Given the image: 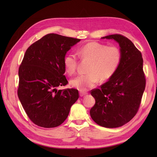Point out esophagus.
Here are the masks:
<instances>
[{"instance_id": "1", "label": "esophagus", "mask_w": 157, "mask_h": 157, "mask_svg": "<svg viewBox=\"0 0 157 157\" xmlns=\"http://www.w3.org/2000/svg\"><path fill=\"white\" fill-rule=\"evenodd\" d=\"M80 96H84V95H86V94H87V92H85V91H81V90H80Z\"/></svg>"}]
</instances>
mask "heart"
Wrapping results in <instances>:
<instances>
[{
	"label": "heart",
	"instance_id": "heart-1",
	"mask_svg": "<svg viewBox=\"0 0 157 157\" xmlns=\"http://www.w3.org/2000/svg\"><path fill=\"white\" fill-rule=\"evenodd\" d=\"M77 54L80 58L88 60L87 73L79 75L71 80L74 88L84 91L96 86L99 79L105 81L116 73L121 64L122 52L117 46H107L96 42H90L78 48ZM78 59L75 54L69 53L63 59L65 71L73 75L77 67Z\"/></svg>",
	"mask_w": 157,
	"mask_h": 157
}]
</instances>
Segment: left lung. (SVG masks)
Here are the masks:
<instances>
[{
	"instance_id": "obj_1",
	"label": "left lung",
	"mask_w": 157,
	"mask_h": 157,
	"mask_svg": "<svg viewBox=\"0 0 157 157\" xmlns=\"http://www.w3.org/2000/svg\"><path fill=\"white\" fill-rule=\"evenodd\" d=\"M101 39L117 41L122 58L113 77L99 89L92 90L96 103L90 113L98 125L118 128L131 121L139 109L146 84L144 61L140 51L126 36L115 34Z\"/></svg>"
}]
</instances>
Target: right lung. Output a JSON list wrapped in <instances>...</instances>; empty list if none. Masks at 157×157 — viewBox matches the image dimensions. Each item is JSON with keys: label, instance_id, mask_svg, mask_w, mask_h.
Listing matches in <instances>:
<instances>
[{"label": "right lung", "instance_id": "right-lung-1", "mask_svg": "<svg viewBox=\"0 0 157 157\" xmlns=\"http://www.w3.org/2000/svg\"><path fill=\"white\" fill-rule=\"evenodd\" d=\"M80 40L50 33L26 50L18 71L17 96L28 117L36 125L59 126L78 99L77 90L57 88L68 84L63 75V59Z\"/></svg>", "mask_w": 157, "mask_h": 157}]
</instances>
